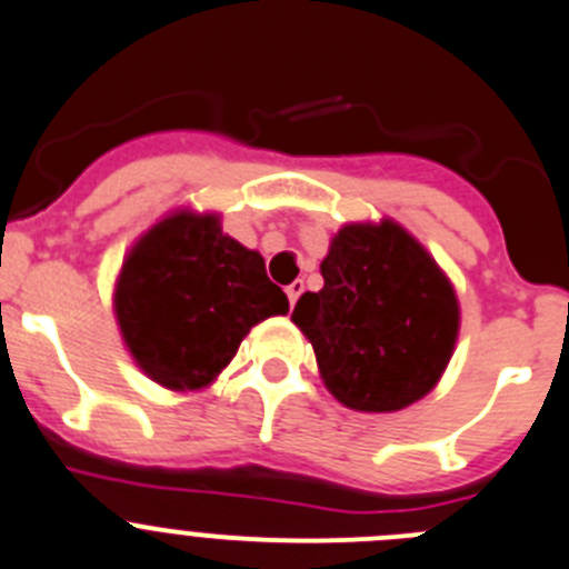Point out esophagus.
<instances>
[{
  "instance_id": "obj_1",
  "label": "esophagus",
  "mask_w": 569,
  "mask_h": 569,
  "mask_svg": "<svg viewBox=\"0 0 569 569\" xmlns=\"http://www.w3.org/2000/svg\"><path fill=\"white\" fill-rule=\"evenodd\" d=\"M305 293V281L301 279H296L293 284H288V299H290V305H296V301H299V296Z\"/></svg>"
}]
</instances>
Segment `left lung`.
<instances>
[{"mask_svg":"<svg viewBox=\"0 0 569 569\" xmlns=\"http://www.w3.org/2000/svg\"><path fill=\"white\" fill-rule=\"evenodd\" d=\"M325 288L293 321L343 406L398 411L435 389L455 352L460 307L435 259L395 222L343 226L321 262Z\"/></svg>","mask_w":569,"mask_h":569,"instance_id":"left-lung-1","label":"left lung"}]
</instances>
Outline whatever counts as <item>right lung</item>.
Segmentation results:
<instances>
[{
  "instance_id": "1",
  "label": "right lung",
  "mask_w": 569,
  "mask_h": 569,
  "mask_svg": "<svg viewBox=\"0 0 569 569\" xmlns=\"http://www.w3.org/2000/svg\"><path fill=\"white\" fill-rule=\"evenodd\" d=\"M114 312L149 378L200 389L228 367L250 327L288 312V296L257 250L226 237L213 213H174L123 262Z\"/></svg>"
}]
</instances>
